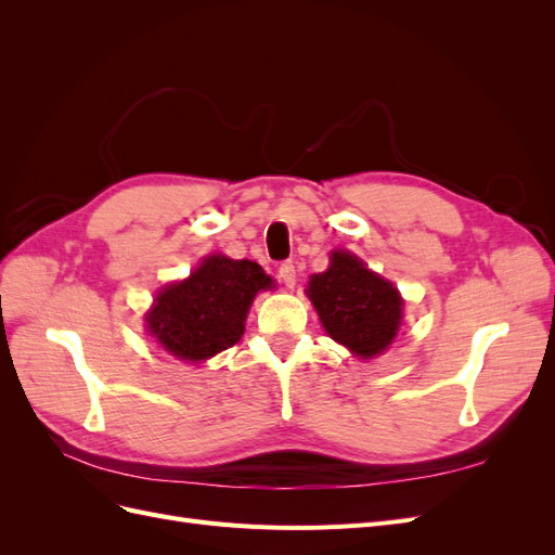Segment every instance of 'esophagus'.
<instances>
[{
  "mask_svg": "<svg viewBox=\"0 0 555 555\" xmlns=\"http://www.w3.org/2000/svg\"><path fill=\"white\" fill-rule=\"evenodd\" d=\"M278 273H280V280L284 282V287H294V284H296V266H294V261H282L280 268H278Z\"/></svg>",
  "mask_w": 555,
  "mask_h": 555,
  "instance_id": "esophagus-1",
  "label": "esophagus"
}]
</instances>
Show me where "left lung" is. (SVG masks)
<instances>
[{
    "label": "left lung",
    "mask_w": 555,
    "mask_h": 555,
    "mask_svg": "<svg viewBox=\"0 0 555 555\" xmlns=\"http://www.w3.org/2000/svg\"><path fill=\"white\" fill-rule=\"evenodd\" d=\"M308 296L331 338L361 359L382 354L400 328L398 289L349 251H333L328 271L310 278Z\"/></svg>",
    "instance_id": "1"
}]
</instances>
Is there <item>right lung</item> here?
Listing matches in <instances>:
<instances>
[{"label":"right lung","mask_w":555,"mask_h":555,"mask_svg":"<svg viewBox=\"0 0 555 555\" xmlns=\"http://www.w3.org/2000/svg\"><path fill=\"white\" fill-rule=\"evenodd\" d=\"M271 284L259 263L212 255L155 298L150 335L178 359L206 361L241 340L251 300Z\"/></svg>","instance_id":"add662e5"}]
</instances>
